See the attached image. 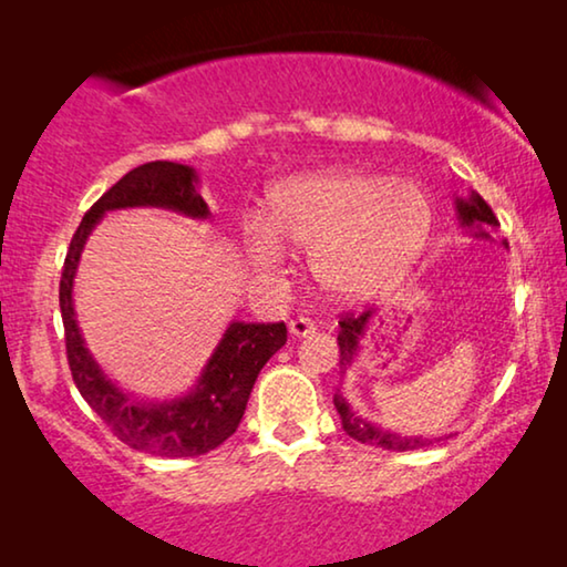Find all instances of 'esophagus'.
<instances>
[{
    "instance_id": "obj_1",
    "label": "esophagus",
    "mask_w": 567,
    "mask_h": 567,
    "mask_svg": "<svg viewBox=\"0 0 567 567\" xmlns=\"http://www.w3.org/2000/svg\"><path fill=\"white\" fill-rule=\"evenodd\" d=\"M315 330H317V324L312 320H307V317H297V320L289 322V332L293 338H307V336H312Z\"/></svg>"
}]
</instances>
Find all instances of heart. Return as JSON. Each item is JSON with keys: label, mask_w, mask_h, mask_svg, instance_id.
Wrapping results in <instances>:
<instances>
[{"label": "heart", "mask_w": 567, "mask_h": 567, "mask_svg": "<svg viewBox=\"0 0 567 567\" xmlns=\"http://www.w3.org/2000/svg\"><path fill=\"white\" fill-rule=\"evenodd\" d=\"M431 227V198L417 183L328 167L278 183L266 221L250 216L243 243L266 276L284 270L278 239L312 250V270L324 291L369 299L392 289L415 266Z\"/></svg>", "instance_id": "heart-1"}]
</instances>
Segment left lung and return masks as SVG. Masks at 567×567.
I'll list each match as a JSON object with an SVG mask.
<instances>
[{
	"instance_id": "left-lung-1",
	"label": "left lung",
	"mask_w": 567,
	"mask_h": 567,
	"mask_svg": "<svg viewBox=\"0 0 567 567\" xmlns=\"http://www.w3.org/2000/svg\"><path fill=\"white\" fill-rule=\"evenodd\" d=\"M454 208H456V219H460V227L467 229L470 237L475 239H493L491 235L495 229L501 227L498 219H495L493 208L485 204L483 196L480 193L472 190L467 198H456L454 200ZM501 245L508 243L506 239H501ZM374 317V309H369V312L363 315H346L343 320H340V332H338V346H340V374H346L348 369H351V363L355 361V355H359V343L363 340V332L369 328V320ZM336 410L340 415V423H343V431L348 436L361 441V444H369V446H377V449H390V452H413V449H423L433 444V441H441L446 436H413V433H398L392 429H382L379 423H371L367 417H361L355 410L351 408V402L343 398V392H336Z\"/></svg>"
}]
</instances>
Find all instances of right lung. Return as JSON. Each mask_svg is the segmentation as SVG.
<instances>
[{"instance_id": "obj_1", "label": "right lung", "mask_w": 567, "mask_h": 567, "mask_svg": "<svg viewBox=\"0 0 567 567\" xmlns=\"http://www.w3.org/2000/svg\"><path fill=\"white\" fill-rule=\"evenodd\" d=\"M121 208H167L198 221L212 216L196 169L165 159L134 167L97 198L74 231L59 286L69 369L84 402L123 444L154 456H200L237 431L260 369L286 343V324L231 320L193 390L181 398L144 400L123 392L90 353L74 312V276L84 245L95 224Z\"/></svg>"}]
</instances>
